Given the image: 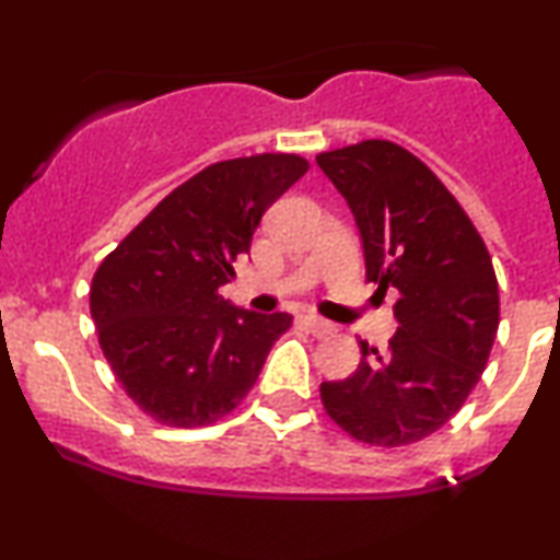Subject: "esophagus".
Instances as JSON below:
<instances>
[{
  "label": "esophagus",
  "instance_id": "34e87169",
  "mask_svg": "<svg viewBox=\"0 0 560 560\" xmlns=\"http://www.w3.org/2000/svg\"><path fill=\"white\" fill-rule=\"evenodd\" d=\"M305 324H307V329H311L313 334H316V337H329V334L334 331V324L331 320H326V318H320V316H316V313H305Z\"/></svg>",
  "mask_w": 560,
  "mask_h": 560
}]
</instances>
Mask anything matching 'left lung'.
Listing matches in <instances>:
<instances>
[{
    "label": "left lung",
    "mask_w": 560,
    "mask_h": 560,
    "mask_svg": "<svg viewBox=\"0 0 560 560\" xmlns=\"http://www.w3.org/2000/svg\"><path fill=\"white\" fill-rule=\"evenodd\" d=\"M316 163L355 215L365 279L400 294L389 350L361 342L355 374L320 384V400L355 440L410 445L445 427L485 371L500 320L492 258L458 199L400 144L369 139Z\"/></svg>",
    "instance_id": "1"
}]
</instances>
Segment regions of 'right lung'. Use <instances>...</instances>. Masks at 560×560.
Here are the masks:
<instances>
[{
	"instance_id": "1",
	"label": "right lung",
	"mask_w": 560,
	"mask_h": 560,
	"mask_svg": "<svg viewBox=\"0 0 560 560\" xmlns=\"http://www.w3.org/2000/svg\"><path fill=\"white\" fill-rule=\"evenodd\" d=\"M300 155L208 165L102 260L89 305L126 395L165 427H208L244 400L289 313L244 311L218 294L249 253L262 213L305 176Z\"/></svg>"
}]
</instances>
